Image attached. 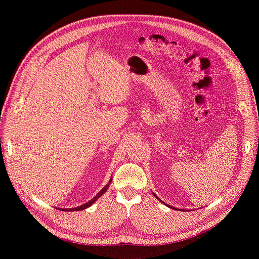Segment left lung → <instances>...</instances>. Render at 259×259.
<instances>
[{"instance_id": "8db88e82", "label": "left lung", "mask_w": 259, "mask_h": 259, "mask_svg": "<svg viewBox=\"0 0 259 259\" xmlns=\"http://www.w3.org/2000/svg\"><path fill=\"white\" fill-rule=\"evenodd\" d=\"M153 195H154V196H155V197H156V198H157V199H158V200H160V199H159V198H158V197H157V196H156V195H155V194H154V193H153ZM160 201H161V202H162V203H164V202H163V201H162V200H160ZM164 204H165V203H164ZM165 205H167V204H165ZM167 206H168V207H169V208H172V209H177V208H175V207H172V206H169V205H167ZM184 211H186V210H184Z\"/></svg>"}]
</instances>
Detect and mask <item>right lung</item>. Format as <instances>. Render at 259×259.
Returning <instances> with one entry per match:
<instances>
[{
    "label": "right lung",
    "mask_w": 259,
    "mask_h": 259,
    "mask_svg": "<svg viewBox=\"0 0 259 259\" xmlns=\"http://www.w3.org/2000/svg\"><path fill=\"white\" fill-rule=\"evenodd\" d=\"M110 182H112V178L109 179V181H108V183L106 184V186H104V188L93 198V199H91L89 202H87L86 204H84V205H81V206H78V207H76V208H67V209H61V208H58L59 210H61V211H81V210H84V209H86V208H88V207H90L99 197H101L106 191H107V189H108V187H109V184H110Z\"/></svg>",
    "instance_id": "1"
}]
</instances>
